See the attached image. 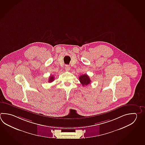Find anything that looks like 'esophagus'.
<instances>
[{
  "mask_svg": "<svg viewBox=\"0 0 145 145\" xmlns=\"http://www.w3.org/2000/svg\"><path fill=\"white\" fill-rule=\"evenodd\" d=\"M65 70L66 71H69L70 70V67L69 65H65Z\"/></svg>",
  "mask_w": 145,
  "mask_h": 145,
  "instance_id": "esophagus-1",
  "label": "esophagus"
}]
</instances>
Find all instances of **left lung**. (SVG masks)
Wrapping results in <instances>:
<instances>
[{"label":"left lung","mask_w":145,"mask_h":145,"mask_svg":"<svg viewBox=\"0 0 145 145\" xmlns=\"http://www.w3.org/2000/svg\"><path fill=\"white\" fill-rule=\"evenodd\" d=\"M79 80L80 83L84 86L88 85L91 82V80H90L88 75L86 74L80 75L79 77Z\"/></svg>","instance_id":"8db88e82"}]
</instances>
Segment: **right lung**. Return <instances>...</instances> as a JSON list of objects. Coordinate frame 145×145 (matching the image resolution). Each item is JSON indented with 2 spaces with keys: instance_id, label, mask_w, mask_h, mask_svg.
<instances>
[{
  "instance_id": "right-lung-1",
  "label": "right lung",
  "mask_w": 145,
  "mask_h": 145,
  "mask_svg": "<svg viewBox=\"0 0 145 145\" xmlns=\"http://www.w3.org/2000/svg\"><path fill=\"white\" fill-rule=\"evenodd\" d=\"M54 79H55V78H54V76H53V75L50 76V77H49V80H48V82H50V83H51V82H53Z\"/></svg>"
}]
</instances>
